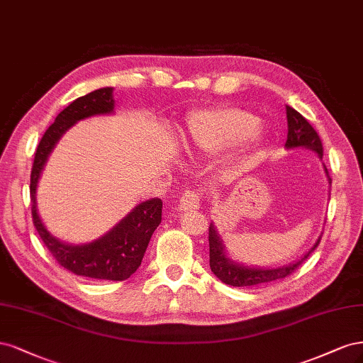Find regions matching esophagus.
Instances as JSON below:
<instances>
[{"label":"esophagus","instance_id":"34e87169","mask_svg":"<svg viewBox=\"0 0 363 363\" xmlns=\"http://www.w3.org/2000/svg\"><path fill=\"white\" fill-rule=\"evenodd\" d=\"M178 208L184 213L196 211V209L201 208V194H197L194 191H185L179 199Z\"/></svg>","mask_w":363,"mask_h":363}]
</instances>
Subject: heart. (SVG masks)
Listing matches in <instances>:
<instances>
[{
    "label": "heart",
    "mask_w": 363,
    "mask_h": 363,
    "mask_svg": "<svg viewBox=\"0 0 363 363\" xmlns=\"http://www.w3.org/2000/svg\"><path fill=\"white\" fill-rule=\"evenodd\" d=\"M258 123V116L237 107L199 110L185 121L184 147L190 154H216L238 143L245 150H252L262 140Z\"/></svg>",
    "instance_id": "1"
}]
</instances>
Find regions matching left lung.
<instances>
[{"label":"left lung","instance_id":"left-lung-1","mask_svg":"<svg viewBox=\"0 0 363 363\" xmlns=\"http://www.w3.org/2000/svg\"><path fill=\"white\" fill-rule=\"evenodd\" d=\"M286 119H288V137H286V149H297V147H305L309 149L318 155L320 160H323V145L321 140L313 130L312 125L303 118V116L291 108L286 105ZM325 177L329 184H332V179L329 177V172H327L325 166L323 164ZM209 267H211V272L221 280V282L230 285V286H255V285H262L268 282H274L277 279H284L294 273L297 267L303 264V261L308 259V256L318 247L321 237L313 242L312 247L300 256V259L282 265L276 268H262V267H247L240 262H235L230 259L226 252V245L223 244V240L218 235V230L214 226V223L209 225Z\"/></svg>","mask_w":363,"mask_h":363}]
</instances>
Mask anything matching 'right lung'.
Masks as SVG:
<instances>
[{"instance_id":"add662e5","label":"right lung","mask_w":363,"mask_h":363,"mask_svg":"<svg viewBox=\"0 0 363 363\" xmlns=\"http://www.w3.org/2000/svg\"><path fill=\"white\" fill-rule=\"evenodd\" d=\"M113 87H104L75 99L57 116L54 123L46 130L39 142L31 169L30 194L31 216L42 241L66 270L77 276L101 280H125L137 272L142 264L152 233L161 223L162 202L154 197L138 203L102 237L84 244H69L55 238L45 228L38 213V182L48 157L62 135L78 121L91 116L113 114L114 96Z\"/></svg>"}]
</instances>
